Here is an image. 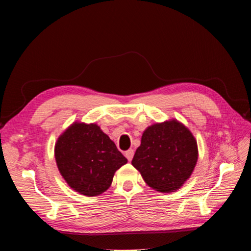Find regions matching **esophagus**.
Returning <instances> with one entry per match:
<instances>
[{
	"instance_id": "obj_1",
	"label": "esophagus",
	"mask_w": 251,
	"mask_h": 251,
	"mask_svg": "<svg viewBox=\"0 0 251 251\" xmlns=\"http://www.w3.org/2000/svg\"><path fill=\"white\" fill-rule=\"evenodd\" d=\"M125 155H126V159L128 161H131L132 159H133V156H134V150H132V149H130V150H127L126 153H125Z\"/></svg>"
}]
</instances>
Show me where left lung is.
I'll return each instance as SVG.
<instances>
[{"label": "left lung", "mask_w": 251, "mask_h": 251, "mask_svg": "<svg viewBox=\"0 0 251 251\" xmlns=\"http://www.w3.org/2000/svg\"><path fill=\"white\" fill-rule=\"evenodd\" d=\"M198 160L193 134L177 120L149 126L142 134L132 164L151 188L177 191L191 176Z\"/></svg>", "instance_id": "obj_1"}]
</instances>
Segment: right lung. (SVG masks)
<instances>
[{
    "mask_svg": "<svg viewBox=\"0 0 251 251\" xmlns=\"http://www.w3.org/2000/svg\"><path fill=\"white\" fill-rule=\"evenodd\" d=\"M59 173L69 186L85 196H98L110 187L115 172L127 162L97 125L75 123L55 144Z\"/></svg>",
    "mask_w": 251,
    "mask_h": 251,
    "instance_id": "right-lung-1",
    "label": "right lung"
}]
</instances>
